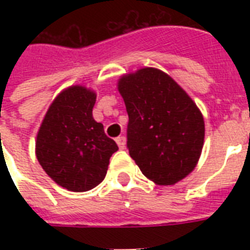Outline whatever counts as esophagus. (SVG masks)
<instances>
[{"instance_id":"obj_1","label":"esophagus","mask_w":250,"mask_h":250,"mask_svg":"<svg viewBox=\"0 0 250 250\" xmlns=\"http://www.w3.org/2000/svg\"><path fill=\"white\" fill-rule=\"evenodd\" d=\"M117 144L119 146V149H125V137L119 136L117 137Z\"/></svg>"}]
</instances>
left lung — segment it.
I'll return each mask as SVG.
<instances>
[{
	"mask_svg": "<svg viewBox=\"0 0 250 250\" xmlns=\"http://www.w3.org/2000/svg\"><path fill=\"white\" fill-rule=\"evenodd\" d=\"M118 90L128 113L127 148L141 172L158 186L189 175L201 156L205 122L186 90L154 67L121 76Z\"/></svg>",
	"mask_w": 250,
	"mask_h": 250,
	"instance_id": "1",
	"label": "left lung"
}]
</instances>
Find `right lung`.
I'll return each mask as SVG.
<instances>
[{"label":"right lung","instance_id":"1","mask_svg":"<svg viewBox=\"0 0 250 250\" xmlns=\"http://www.w3.org/2000/svg\"><path fill=\"white\" fill-rule=\"evenodd\" d=\"M96 92L83 85L63 89L49 106L36 137V157L44 171L72 192H86L105 179L118 150L93 119Z\"/></svg>","mask_w":250,"mask_h":250}]
</instances>
